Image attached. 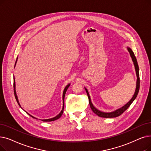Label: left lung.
Masks as SVG:
<instances>
[{"label": "left lung", "instance_id": "8db88e82", "mask_svg": "<svg viewBox=\"0 0 151 151\" xmlns=\"http://www.w3.org/2000/svg\"><path fill=\"white\" fill-rule=\"evenodd\" d=\"M127 50H128L129 53L130 54L131 57H132V61L133 62L134 64V68H135V71H136V76H137V80H136V89H135V92H134V94L133 96L132 99H130V101L127 102L124 106H123V107L118 109L113 112H102V111L99 110L97 109L94 106L93 103L91 102V97L89 94V92L88 91V89L84 87L85 90L86 91V93L88 94V99H89V105H90V107L91 109L93 110V112L96 114L97 115H98L100 117H103V118H114V117H117L120 116L122 114H123L124 111H125L129 106L130 105L132 104V102L135 100V99L136 98L137 94H138V92L139 90V83H140V80H139V67H138V64H137V60H136V58L133 53V52L132 51V50L129 47H127Z\"/></svg>", "mask_w": 151, "mask_h": 151}]
</instances>
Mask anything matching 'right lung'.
I'll return each instance as SVG.
<instances>
[{
  "instance_id": "obj_1",
  "label": "right lung",
  "mask_w": 151,
  "mask_h": 151,
  "mask_svg": "<svg viewBox=\"0 0 151 151\" xmlns=\"http://www.w3.org/2000/svg\"><path fill=\"white\" fill-rule=\"evenodd\" d=\"M17 60H18V57L17 58V60H16V62H15V65H16V63H17ZM70 83H69L68 84H67L66 86H65V89H64V90H63V95H62V99H63V107H62V110H61V112L58 114L57 116H54V117H53V118H51V119H42V120H41L42 121H43V122H52V121H54V120H57V119H59V118L62 115V114H63V109H64V98H65V93H66V92H67V89H68V87L70 86ZM14 94H15V98H16V100H17V102H18V105L19 106V107H20L21 108H22V107H21V106H20V104H19V101H18V97H17V93H16V89H15V77H14ZM25 111V110H24ZM26 112V111H25ZM29 115H30L31 117H32L33 118V119H37V118H36V117H35V116H33L32 115H30L29 114H28V112H27Z\"/></svg>"
}]
</instances>
